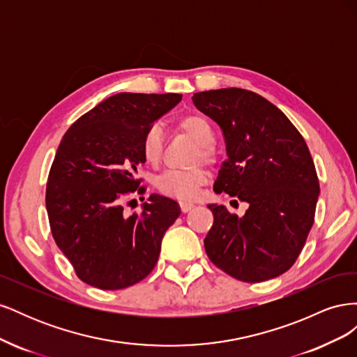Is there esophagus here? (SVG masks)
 <instances>
[{
  "mask_svg": "<svg viewBox=\"0 0 357 357\" xmlns=\"http://www.w3.org/2000/svg\"><path fill=\"white\" fill-rule=\"evenodd\" d=\"M193 207H195V205L190 204V202H181V204H180V208H181V211H183V213H188V211H190Z\"/></svg>",
  "mask_w": 357,
  "mask_h": 357,
  "instance_id": "34e87169",
  "label": "esophagus"
}]
</instances>
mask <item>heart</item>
Returning <instances> with one entry per match:
<instances>
[{
	"label": "heart",
	"instance_id": "obj_1",
	"mask_svg": "<svg viewBox=\"0 0 357 357\" xmlns=\"http://www.w3.org/2000/svg\"><path fill=\"white\" fill-rule=\"evenodd\" d=\"M180 128L199 144L198 159L211 162L214 159V128L202 114H189L180 121ZM164 150V132L160 125L150 126L142 139V155L150 165L159 164ZM207 181V174L201 168L168 169L155 180L159 192L178 201H193L199 195V189Z\"/></svg>",
	"mask_w": 357,
	"mask_h": 357
}]
</instances>
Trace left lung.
I'll use <instances>...</instances> for the list:
<instances>
[{
    "instance_id": "left-lung-1",
    "label": "left lung",
    "mask_w": 357,
    "mask_h": 357,
    "mask_svg": "<svg viewBox=\"0 0 357 357\" xmlns=\"http://www.w3.org/2000/svg\"><path fill=\"white\" fill-rule=\"evenodd\" d=\"M197 109L223 132L228 159L214 183L248 204L243 218L210 204L204 247L231 277L261 283L295 264L314 223L320 193L314 162L298 129L264 96L240 88L198 92Z\"/></svg>"
}]
</instances>
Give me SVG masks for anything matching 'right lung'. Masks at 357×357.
I'll use <instances>...</instances> for the list:
<instances>
[{
	"label": "right lung",
	"mask_w": 357,
	"mask_h": 357,
	"mask_svg": "<svg viewBox=\"0 0 357 357\" xmlns=\"http://www.w3.org/2000/svg\"><path fill=\"white\" fill-rule=\"evenodd\" d=\"M180 93H117L77 119L56 150L46 186L50 231L82 282L102 290L132 286L155 268L164 234L180 215L174 199L153 193L125 215L139 188L142 139Z\"/></svg>",
	"instance_id": "obj_1"
}]
</instances>
